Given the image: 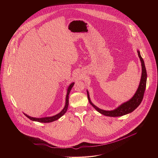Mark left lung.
<instances>
[{
    "mask_svg": "<svg viewBox=\"0 0 158 158\" xmlns=\"http://www.w3.org/2000/svg\"><path fill=\"white\" fill-rule=\"evenodd\" d=\"M137 53L139 57L140 58V60L141 61V65H142V76L140 83L139 85V87L136 90L135 95L133 97L129 99L127 101L123 103L120 106H118L117 108L111 110V111H107L104 110L99 108L97 106L94 105L90 101V97L89 92L87 90V94H88V98L89 100V102L90 105H92L93 107L99 113L104 115L105 116L108 117H120L123 116L124 115H126L127 114L133 112L135 109H136L138 106L140 104V103L142 101L143 99L144 93L146 89V81H147V72L144 65V62L143 60L139 50H137Z\"/></svg>",
    "mask_w": 158,
    "mask_h": 158,
    "instance_id": "1",
    "label": "left lung"
}]
</instances>
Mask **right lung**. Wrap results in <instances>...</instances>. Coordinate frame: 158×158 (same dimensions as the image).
<instances>
[{
  "instance_id": "add662e5",
  "label": "right lung",
  "mask_w": 158,
  "mask_h": 158,
  "mask_svg": "<svg viewBox=\"0 0 158 158\" xmlns=\"http://www.w3.org/2000/svg\"><path fill=\"white\" fill-rule=\"evenodd\" d=\"M75 83L73 82L70 83V85L68 86V89H67V94H66V103L64 107L63 108V109L61 111V112L52 117H43V118H35V117H32L29 115H28L27 114L23 113L25 114V115L28 117L29 119H30L31 120L34 121H37L40 123H51L54 121L57 120L59 118H60L61 117H62L66 112L68 110V105H69V95L70 94V92L72 89V87L73 86Z\"/></svg>"
}]
</instances>
